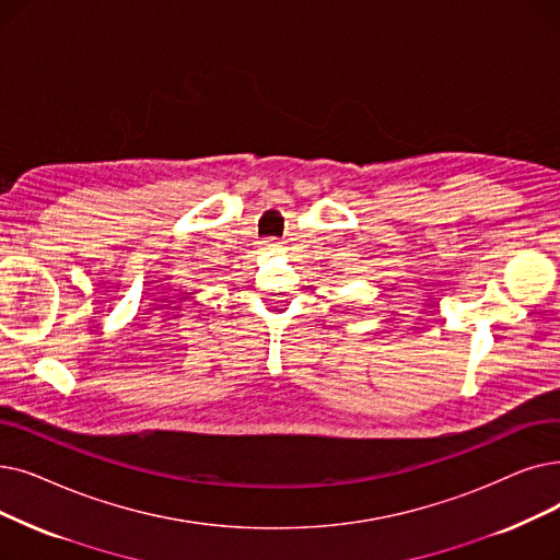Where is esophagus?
<instances>
[{
    "label": "esophagus",
    "mask_w": 560,
    "mask_h": 560,
    "mask_svg": "<svg viewBox=\"0 0 560 560\" xmlns=\"http://www.w3.org/2000/svg\"><path fill=\"white\" fill-rule=\"evenodd\" d=\"M265 252H275V249H279L281 247V242L279 240H275V237H267V240H262V245H260Z\"/></svg>",
    "instance_id": "1"
}]
</instances>
